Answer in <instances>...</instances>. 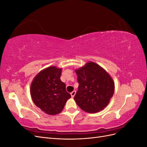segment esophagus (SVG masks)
<instances>
[{
    "label": "esophagus",
    "instance_id": "34e87169",
    "mask_svg": "<svg viewBox=\"0 0 147 147\" xmlns=\"http://www.w3.org/2000/svg\"><path fill=\"white\" fill-rule=\"evenodd\" d=\"M75 94H76V91H73L72 92L70 93V94H71V96H72V97H74L75 96Z\"/></svg>",
    "mask_w": 147,
    "mask_h": 147
}]
</instances>
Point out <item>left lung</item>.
I'll return each mask as SVG.
<instances>
[{
	"mask_svg": "<svg viewBox=\"0 0 147 147\" xmlns=\"http://www.w3.org/2000/svg\"><path fill=\"white\" fill-rule=\"evenodd\" d=\"M75 72L79 83L74 97L77 105L88 113L103 110L113 95L112 78L101 67L92 62H89Z\"/></svg>",
	"mask_w": 147,
	"mask_h": 147,
	"instance_id": "1",
	"label": "left lung"
}]
</instances>
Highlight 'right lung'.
I'll return each mask as SVG.
<instances>
[{
    "label": "right lung",
    "instance_id": "add662e5",
    "mask_svg": "<svg viewBox=\"0 0 147 147\" xmlns=\"http://www.w3.org/2000/svg\"><path fill=\"white\" fill-rule=\"evenodd\" d=\"M61 70L55 66L44 69L34 78L30 85L34 104L48 115L61 113L71 97L66 91L65 84L60 79Z\"/></svg>",
    "mask_w": 147,
    "mask_h": 147
}]
</instances>
